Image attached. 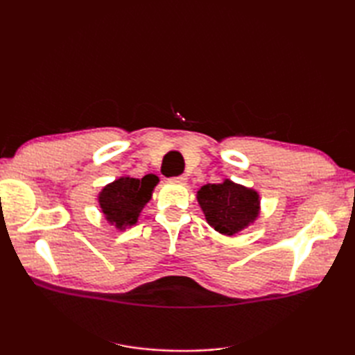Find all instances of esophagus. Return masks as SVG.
<instances>
[{
    "label": "esophagus",
    "instance_id": "obj_1",
    "mask_svg": "<svg viewBox=\"0 0 355 355\" xmlns=\"http://www.w3.org/2000/svg\"><path fill=\"white\" fill-rule=\"evenodd\" d=\"M172 183H178V184H186L187 177L186 175H178V177H172L171 178Z\"/></svg>",
    "mask_w": 355,
    "mask_h": 355
}]
</instances>
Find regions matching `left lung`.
<instances>
[{
	"mask_svg": "<svg viewBox=\"0 0 355 355\" xmlns=\"http://www.w3.org/2000/svg\"><path fill=\"white\" fill-rule=\"evenodd\" d=\"M197 200L207 223L223 235H235L259 215L258 192L230 180L202 186Z\"/></svg>",
	"mask_w": 355,
	"mask_h": 355,
	"instance_id": "left-lung-1",
	"label": "left lung"
}]
</instances>
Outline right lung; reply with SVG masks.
<instances>
[{
    "instance_id": "right-lung-1",
    "label": "right lung",
    "mask_w": 355,
    "mask_h": 355,
    "mask_svg": "<svg viewBox=\"0 0 355 355\" xmlns=\"http://www.w3.org/2000/svg\"><path fill=\"white\" fill-rule=\"evenodd\" d=\"M157 183L158 177L148 173L141 180L122 177L105 186L99 193V205L107 221L120 230L137 223Z\"/></svg>"
}]
</instances>
